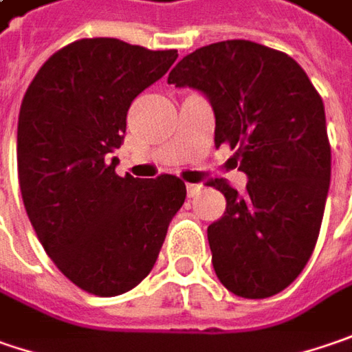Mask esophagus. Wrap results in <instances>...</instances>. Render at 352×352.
<instances>
[{"instance_id": "obj_1", "label": "esophagus", "mask_w": 352, "mask_h": 352, "mask_svg": "<svg viewBox=\"0 0 352 352\" xmlns=\"http://www.w3.org/2000/svg\"><path fill=\"white\" fill-rule=\"evenodd\" d=\"M200 184H186V192H188V196H196L198 192H200Z\"/></svg>"}]
</instances>
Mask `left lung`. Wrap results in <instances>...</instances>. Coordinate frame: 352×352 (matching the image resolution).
I'll use <instances>...</instances> for the list:
<instances>
[{
    "instance_id": "left-lung-1",
    "label": "left lung",
    "mask_w": 352,
    "mask_h": 352,
    "mask_svg": "<svg viewBox=\"0 0 352 352\" xmlns=\"http://www.w3.org/2000/svg\"><path fill=\"white\" fill-rule=\"evenodd\" d=\"M168 82L210 100L214 142L236 150L248 176L243 194L212 182L226 196L208 228L214 272L237 297H272L303 272L321 230L331 182L323 100L299 63L245 39L196 49Z\"/></svg>"
}]
</instances>
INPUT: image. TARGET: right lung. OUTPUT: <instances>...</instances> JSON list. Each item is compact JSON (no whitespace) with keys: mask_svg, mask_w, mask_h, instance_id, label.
<instances>
[{"mask_svg":"<svg viewBox=\"0 0 352 352\" xmlns=\"http://www.w3.org/2000/svg\"><path fill=\"white\" fill-rule=\"evenodd\" d=\"M176 59V49L80 39L45 61L21 102L17 172L29 221L63 275L98 297L148 275L186 200L176 176L120 178L111 160L132 100Z\"/></svg>","mask_w":352,"mask_h":352,"instance_id":"1","label":"right lung"}]
</instances>
